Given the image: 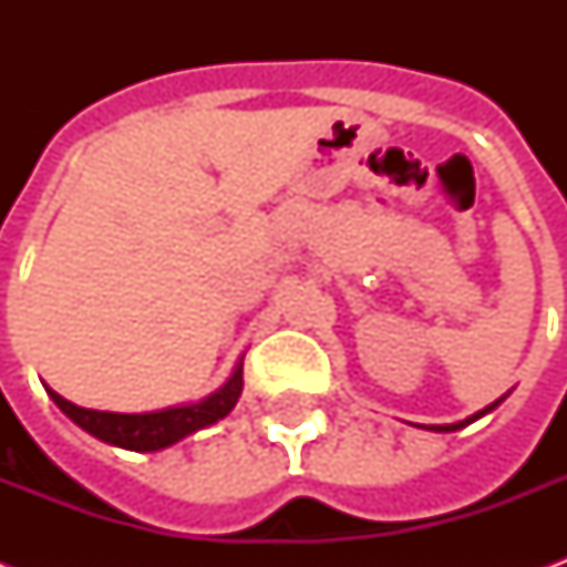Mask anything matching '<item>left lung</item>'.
Segmentation results:
<instances>
[{
  "mask_svg": "<svg viewBox=\"0 0 567 567\" xmlns=\"http://www.w3.org/2000/svg\"><path fill=\"white\" fill-rule=\"evenodd\" d=\"M503 400H506V394H503L501 400H494L492 405H485L483 412H476V414H471V417H465V421H458V423H432V426H421V430H432V432H456V430H462V426H467V423L480 421V417H483V414L492 412V409H497V405H501Z\"/></svg>",
  "mask_w": 567,
  "mask_h": 567,
  "instance_id": "left-lung-1",
  "label": "left lung"
}]
</instances>
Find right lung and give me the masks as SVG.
I'll return each mask as SVG.
<instances>
[{"mask_svg":"<svg viewBox=\"0 0 567 567\" xmlns=\"http://www.w3.org/2000/svg\"><path fill=\"white\" fill-rule=\"evenodd\" d=\"M240 391H244V359H238L231 377L223 382L217 391H212L196 403L171 405V409H158V412L144 414H120V412H100V409H84L52 391L47 385V394L52 396V403L61 412L82 426L84 432H91L93 439L114 444V447L135 450V453H155L176 444V441L188 439L194 432L212 426V423L223 421L226 414L235 409Z\"/></svg>","mask_w":567,"mask_h":567,"instance_id":"add662e5","label":"right lung"}]
</instances>
